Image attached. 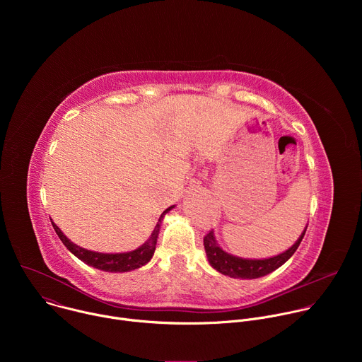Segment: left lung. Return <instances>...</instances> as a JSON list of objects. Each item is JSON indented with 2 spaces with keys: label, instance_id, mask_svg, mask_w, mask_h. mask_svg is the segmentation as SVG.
<instances>
[{
  "label": "left lung",
  "instance_id": "8db88e82",
  "mask_svg": "<svg viewBox=\"0 0 362 362\" xmlns=\"http://www.w3.org/2000/svg\"><path fill=\"white\" fill-rule=\"evenodd\" d=\"M306 228L289 249H286L285 252L276 256L265 257V259H245V257H239L228 253L216 242L214 230H211L203 238V245H204L206 256H208L211 267L218 272H221L222 275H228L230 278H239V279H256L274 272L289 259L298 249L306 232Z\"/></svg>",
  "mask_w": 362,
  "mask_h": 362
}]
</instances>
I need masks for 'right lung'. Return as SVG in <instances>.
Listing matches in <instances>:
<instances>
[{"mask_svg": "<svg viewBox=\"0 0 362 362\" xmlns=\"http://www.w3.org/2000/svg\"><path fill=\"white\" fill-rule=\"evenodd\" d=\"M173 208L175 206H170V208H168L160 215L159 222L156 223V226H154L150 238L141 246H139L134 250L124 252V253H101V252L84 249V247L73 243L54 222H51V223H53V228H54L56 233L59 235L60 240L64 243V246L84 264L93 267L95 269L105 271V272H129V271H133V269H137V268L146 265L151 259L154 249H156V242H158V236L160 232V223H162L165 215L169 211H172Z\"/></svg>", "mask_w": 362, "mask_h": 362, "instance_id": "1", "label": "right lung"}]
</instances>
